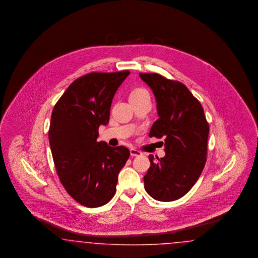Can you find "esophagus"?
Returning <instances> with one entry per match:
<instances>
[{
  "mask_svg": "<svg viewBox=\"0 0 258 258\" xmlns=\"http://www.w3.org/2000/svg\"><path fill=\"white\" fill-rule=\"evenodd\" d=\"M130 152H131V156L136 157L142 155V152L139 151V150H137V149H132L130 150Z\"/></svg>",
  "mask_w": 258,
  "mask_h": 258,
  "instance_id": "34e87169",
  "label": "esophagus"
}]
</instances>
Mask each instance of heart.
<instances>
[{
    "instance_id": "obj_1",
    "label": "heart",
    "mask_w": 258,
    "mask_h": 258,
    "mask_svg": "<svg viewBox=\"0 0 258 258\" xmlns=\"http://www.w3.org/2000/svg\"><path fill=\"white\" fill-rule=\"evenodd\" d=\"M142 97H148L149 98V92L143 88H137L135 90H133L130 96V99L133 98H142Z\"/></svg>"
}]
</instances>
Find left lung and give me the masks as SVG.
Returning a JSON list of instances; mask_svg holds the SVG:
<instances>
[{"label": "left lung", "instance_id": "8db88e82", "mask_svg": "<svg viewBox=\"0 0 258 258\" xmlns=\"http://www.w3.org/2000/svg\"><path fill=\"white\" fill-rule=\"evenodd\" d=\"M139 76L151 88L157 102L159 119L149 137L164 138L165 151L161 159L149 155L145 189L157 201H176L193 187L203 172L209 125L201 103L185 85L154 73Z\"/></svg>", "mask_w": 258, "mask_h": 258}]
</instances>
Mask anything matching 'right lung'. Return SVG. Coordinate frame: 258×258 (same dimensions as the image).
Returning a JSON list of instances; mask_svg holds the SVG:
<instances>
[{"label": "right lung", "instance_id": "right-lung-1", "mask_svg": "<svg viewBox=\"0 0 258 258\" xmlns=\"http://www.w3.org/2000/svg\"><path fill=\"white\" fill-rule=\"evenodd\" d=\"M130 71L90 73L76 79L51 115L49 143L55 170L78 203L99 207L115 194L118 174L130 150L97 142L98 128L109 123L113 96Z\"/></svg>", "mask_w": 258, "mask_h": 258}]
</instances>
